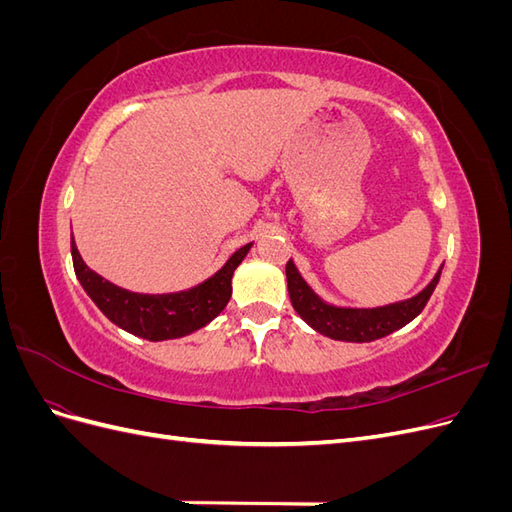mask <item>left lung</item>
Instances as JSON below:
<instances>
[{"mask_svg": "<svg viewBox=\"0 0 512 512\" xmlns=\"http://www.w3.org/2000/svg\"><path fill=\"white\" fill-rule=\"evenodd\" d=\"M440 271L436 277L416 294L412 299L371 307V309H356V307H335L324 303L318 294L307 286V282L301 277V273L294 267V262L288 260L286 265V280H288V294L292 307L297 309V314L312 327L314 331L327 335L331 339H339V342H374L384 335H391L393 331L406 327L410 320H414L423 312L427 305L431 292L436 290L440 282Z\"/></svg>", "mask_w": 512, "mask_h": 512, "instance_id": "left-lung-1", "label": "left lung"}]
</instances>
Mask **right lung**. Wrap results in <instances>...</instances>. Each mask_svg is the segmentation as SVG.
Wrapping results in <instances>:
<instances>
[{
	"mask_svg": "<svg viewBox=\"0 0 512 512\" xmlns=\"http://www.w3.org/2000/svg\"><path fill=\"white\" fill-rule=\"evenodd\" d=\"M70 245L74 273L91 301L119 329L149 339V342L190 335L218 316L230 301L232 273L252 247V243L243 245L228 258L218 273L190 290L173 294H138L106 282L104 277L85 265L79 250H76L74 237Z\"/></svg>",
	"mask_w": 512,
	"mask_h": 512,
	"instance_id": "obj_1",
	"label": "right lung"
}]
</instances>
